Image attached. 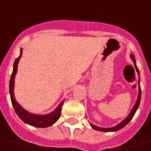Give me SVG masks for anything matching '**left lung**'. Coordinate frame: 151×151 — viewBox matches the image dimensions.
<instances>
[{
    "instance_id": "left-lung-1",
    "label": "left lung",
    "mask_w": 151,
    "mask_h": 151,
    "mask_svg": "<svg viewBox=\"0 0 151 151\" xmlns=\"http://www.w3.org/2000/svg\"><path fill=\"white\" fill-rule=\"evenodd\" d=\"M130 58L132 59L133 62H134V67H135V69H136V70H137V73H138V75H139V80H140V77H139V69H138V67H137L136 65V60H135V59H134V55H130ZM140 99H141V88H140L139 81V94H138L137 101L136 102H135V104H134V106L133 108H132V110H131V112L129 113V114L126 117V119H125L124 120H123L120 124H119L118 125H116V126H114V127H112V128H101V127H97V126H96V125H93L91 124V128H92V129H94L95 130L102 131V132H115V131H118L119 130V129H123L124 127H125L126 125L129 123V121H130L131 119H133L134 115L135 114L137 109H138V107H139V106Z\"/></svg>"
}]
</instances>
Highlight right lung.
<instances>
[{
	"label": "right lung",
	"mask_w": 151,
	"mask_h": 151,
	"mask_svg": "<svg viewBox=\"0 0 151 151\" xmlns=\"http://www.w3.org/2000/svg\"><path fill=\"white\" fill-rule=\"evenodd\" d=\"M22 55V50H20V56L16 59L13 65V70L12 74L10 79V83H9V90H10V96H11V100L12 106L14 107V110L17 116L20 118L24 123L27 124L32 125L37 128H47L53 125L55 122L59 119L60 117L61 108L63 106L64 101H62L59 104V106L55 108V110L52 113L46 114V115H38V114H33V113H29L24 108H22L20 104L16 101L14 96V83H15V76L17 71V65L21 58V55Z\"/></svg>",
	"instance_id": "right-lung-1"
}]
</instances>
